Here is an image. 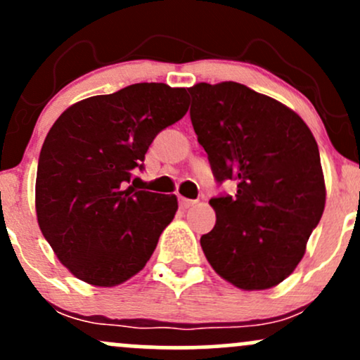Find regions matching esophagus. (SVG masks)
Instances as JSON below:
<instances>
[{
  "label": "esophagus",
  "mask_w": 360,
  "mask_h": 360,
  "mask_svg": "<svg viewBox=\"0 0 360 360\" xmlns=\"http://www.w3.org/2000/svg\"><path fill=\"white\" fill-rule=\"evenodd\" d=\"M196 205V201L194 200H188V198H183V196H179V206L183 210H188V208H191V206H194Z\"/></svg>",
  "instance_id": "1"
}]
</instances>
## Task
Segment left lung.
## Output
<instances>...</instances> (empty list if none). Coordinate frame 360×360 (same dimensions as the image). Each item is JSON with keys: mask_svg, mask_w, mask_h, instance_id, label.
I'll return each instance as SVG.
<instances>
[{"mask_svg": "<svg viewBox=\"0 0 360 360\" xmlns=\"http://www.w3.org/2000/svg\"><path fill=\"white\" fill-rule=\"evenodd\" d=\"M188 91L214 179L237 183L233 196L210 200L217 223L201 249L233 286H276L296 269L323 214L316 140L295 111L238 82H200Z\"/></svg>", "mask_w": 360, "mask_h": 360, "instance_id": "1", "label": "left lung"}]
</instances>
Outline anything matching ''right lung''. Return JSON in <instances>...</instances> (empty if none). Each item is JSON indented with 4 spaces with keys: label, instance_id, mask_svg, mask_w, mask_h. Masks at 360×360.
<instances>
[{
    "label": "right lung",
    "instance_id": "obj_1",
    "mask_svg": "<svg viewBox=\"0 0 360 360\" xmlns=\"http://www.w3.org/2000/svg\"><path fill=\"white\" fill-rule=\"evenodd\" d=\"M188 106L184 88L139 82L69 106L49 130L37 167V220L77 279L117 286L150 259L177 198L137 191L130 179L155 135Z\"/></svg>",
    "mask_w": 360,
    "mask_h": 360
}]
</instances>
